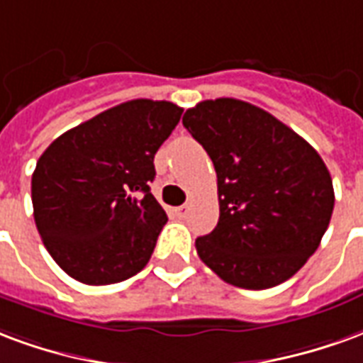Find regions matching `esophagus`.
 I'll return each instance as SVG.
<instances>
[{"instance_id":"1","label":"esophagus","mask_w":363,"mask_h":363,"mask_svg":"<svg viewBox=\"0 0 363 363\" xmlns=\"http://www.w3.org/2000/svg\"><path fill=\"white\" fill-rule=\"evenodd\" d=\"M174 213H176L178 218H185V216L189 214V205H182V207L174 208Z\"/></svg>"}]
</instances>
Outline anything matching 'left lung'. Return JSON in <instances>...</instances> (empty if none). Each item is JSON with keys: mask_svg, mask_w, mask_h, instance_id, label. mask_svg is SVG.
Listing matches in <instances>:
<instances>
[{"mask_svg": "<svg viewBox=\"0 0 363 363\" xmlns=\"http://www.w3.org/2000/svg\"><path fill=\"white\" fill-rule=\"evenodd\" d=\"M184 127L216 170L220 216L195 240L201 261L224 282L265 290L306 265L335 207L317 150L257 106L216 98L189 108Z\"/></svg>", "mask_w": 363, "mask_h": 363, "instance_id": "obj_1", "label": "left lung"}]
</instances>
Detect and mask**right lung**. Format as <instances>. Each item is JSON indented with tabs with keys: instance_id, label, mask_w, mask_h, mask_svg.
Wrapping results in <instances>:
<instances>
[{
	"instance_id": "obj_1",
	"label": "right lung",
	"mask_w": 363,
	"mask_h": 363,
	"mask_svg": "<svg viewBox=\"0 0 363 363\" xmlns=\"http://www.w3.org/2000/svg\"><path fill=\"white\" fill-rule=\"evenodd\" d=\"M166 100H129L60 135L33 174L34 222L57 265L91 286L145 269L168 216L150 193L155 155L182 118Z\"/></svg>"
}]
</instances>
